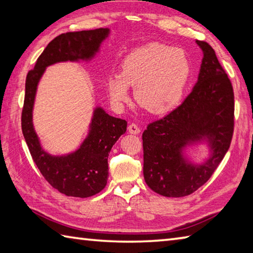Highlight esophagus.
Segmentation results:
<instances>
[{"mask_svg":"<svg viewBox=\"0 0 253 253\" xmlns=\"http://www.w3.org/2000/svg\"><path fill=\"white\" fill-rule=\"evenodd\" d=\"M128 131H129L132 135H138L140 132V128L137 126L136 124H130V125L128 126Z\"/></svg>","mask_w":253,"mask_h":253,"instance_id":"esophagus-1","label":"esophagus"}]
</instances>
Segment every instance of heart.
Masks as SVG:
<instances>
[{"mask_svg": "<svg viewBox=\"0 0 253 253\" xmlns=\"http://www.w3.org/2000/svg\"><path fill=\"white\" fill-rule=\"evenodd\" d=\"M191 76V62L181 48L149 43L123 59L121 74L107 77L113 102L122 106L134 87L136 102L150 114L170 112L181 102Z\"/></svg>", "mask_w": 253, "mask_h": 253, "instance_id": "b5f03b06", "label": "heart"}]
</instances>
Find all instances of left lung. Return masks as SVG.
<instances>
[{"label":"left lung","instance_id":"obj_1","mask_svg":"<svg viewBox=\"0 0 253 253\" xmlns=\"http://www.w3.org/2000/svg\"><path fill=\"white\" fill-rule=\"evenodd\" d=\"M203 50L198 81L180 106L151 123L142 132L144 178L165 197H185L208 181L230 147L235 96L228 75L208 43ZM206 145L209 157L197 163L189 148Z\"/></svg>","mask_w":253,"mask_h":253}]
</instances>
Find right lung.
Here are the masks:
<instances>
[{
    "mask_svg": "<svg viewBox=\"0 0 253 253\" xmlns=\"http://www.w3.org/2000/svg\"><path fill=\"white\" fill-rule=\"evenodd\" d=\"M111 30L96 29L70 32L55 38L41 54L25 82L22 131L34 163L49 185L70 197L87 198L107 185L108 155L127 122L108 115L102 106L94 108L89 128L79 148L68 154L52 155L41 144L33 124V109L39 83L45 70L61 62H89L99 52Z\"/></svg>",
    "mask_w": 253,
    "mask_h": 253,
    "instance_id": "add662e5",
    "label": "right lung"
}]
</instances>
